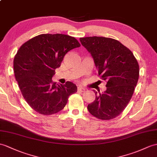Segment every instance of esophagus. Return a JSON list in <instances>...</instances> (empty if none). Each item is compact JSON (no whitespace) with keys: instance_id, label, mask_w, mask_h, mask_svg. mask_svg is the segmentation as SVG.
Instances as JSON below:
<instances>
[{"instance_id":"34e87169","label":"esophagus","mask_w":157,"mask_h":157,"mask_svg":"<svg viewBox=\"0 0 157 157\" xmlns=\"http://www.w3.org/2000/svg\"><path fill=\"white\" fill-rule=\"evenodd\" d=\"M85 90H86L83 88V87H78V91L79 92H85Z\"/></svg>"}]
</instances>
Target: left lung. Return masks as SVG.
Returning <instances> with one entry per match:
<instances>
[{"label":"left lung","instance_id":"1","mask_svg":"<svg viewBox=\"0 0 157 157\" xmlns=\"http://www.w3.org/2000/svg\"><path fill=\"white\" fill-rule=\"evenodd\" d=\"M94 58L98 76L106 81V90L97 93L87 105L94 117L108 120L124 110L132 98L139 77V65L132 52L118 41L104 37L79 38Z\"/></svg>","mask_w":157,"mask_h":157}]
</instances>
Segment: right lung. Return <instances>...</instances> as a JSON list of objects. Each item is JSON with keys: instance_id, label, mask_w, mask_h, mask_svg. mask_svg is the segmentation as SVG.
Listing matches in <instances>:
<instances>
[{"instance_id": "right-lung-1", "label": "right lung", "mask_w": 157, "mask_h": 157, "mask_svg": "<svg viewBox=\"0 0 157 157\" xmlns=\"http://www.w3.org/2000/svg\"><path fill=\"white\" fill-rule=\"evenodd\" d=\"M80 47L75 38L63 34H41L22 45L13 61L14 74L24 99L33 110L43 115L59 112L69 96L77 92L71 82H52L56 69L65 55Z\"/></svg>"}]
</instances>
